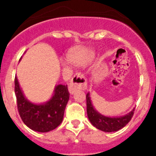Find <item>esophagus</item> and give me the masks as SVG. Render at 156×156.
Masks as SVG:
<instances>
[{"instance_id":"34e87169","label":"esophagus","mask_w":156,"mask_h":156,"mask_svg":"<svg viewBox=\"0 0 156 156\" xmlns=\"http://www.w3.org/2000/svg\"><path fill=\"white\" fill-rule=\"evenodd\" d=\"M87 83V80L81 73H76L72 78L71 82L69 86V91L70 94H74L78 89L84 90L86 89Z\"/></svg>"}]
</instances>
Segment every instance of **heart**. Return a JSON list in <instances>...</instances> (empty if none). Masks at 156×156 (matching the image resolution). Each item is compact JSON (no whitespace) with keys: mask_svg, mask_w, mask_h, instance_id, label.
I'll return each mask as SVG.
<instances>
[{"mask_svg":"<svg viewBox=\"0 0 156 156\" xmlns=\"http://www.w3.org/2000/svg\"><path fill=\"white\" fill-rule=\"evenodd\" d=\"M94 55L91 49L88 48H76L72 51L68 55L69 62L73 64L83 66L86 64Z\"/></svg>","mask_w":156,"mask_h":156,"instance_id":"heart-1","label":"heart"}]
</instances>
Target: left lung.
<instances>
[{"label":"left lung","mask_w":156,"mask_h":156,"mask_svg":"<svg viewBox=\"0 0 156 156\" xmlns=\"http://www.w3.org/2000/svg\"><path fill=\"white\" fill-rule=\"evenodd\" d=\"M87 98V113L88 119L91 124L97 129L104 132H115L124 127L130 121L133 115L134 108L129 113L122 116L110 117L105 116L99 113L92 104L90 93L88 92L86 95Z\"/></svg>","instance_id":"8db88e82"}]
</instances>
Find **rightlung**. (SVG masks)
I'll use <instances>...</instances> for the list:
<instances>
[{"label":"right lung","instance_id":"right-lung-1","mask_svg":"<svg viewBox=\"0 0 156 156\" xmlns=\"http://www.w3.org/2000/svg\"><path fill=\"white\" fill-rule=\"evenodd\" d=\"M15 93L19 115L29 128L34 131L46 133L53 130L61 124L66 105L69 99L67 85H57L52 97L48 101L35 104L25 97L16 76Z\"/></svg>","mask_w":156,"mask_h":156}]
</instances>
